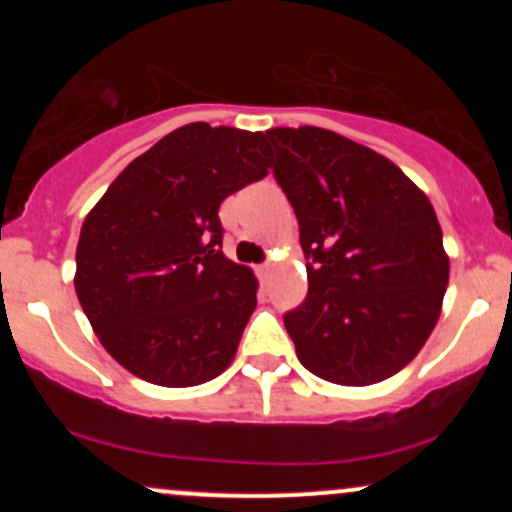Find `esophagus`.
Instances as JSON below:
<instances>
[{"label":"esophagus","mask_w":512,"mask_h":512,"mask_svg":"<svg viewBox=\"0 0 512 512\" xmlns=\"http://www.w3.org/2000/svg\"><path fill=\"white\" fill-rule=\"evenodd\" d=\"M270 270H272V262H262V265H257V275H260L262 280H265V277L270 275Z\"/></svg>","instance_id":"34e87169"}]
</instances>
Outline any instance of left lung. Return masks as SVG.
I'll list each match as a JSON object with an SVG mask.
<instances>
[{"instance_id":"left-lung-1","label":"left lung","mask_w":512,"mask_h":512,"mask_svg":"<svg viewBox=\"0 0 512 512\" xmlns=\"http://www.w3.org/2000/svg\"><path fill=\"white\" fill-rule=\"evenodd\" d=\"M265 138L309 260L307 299L285 314L297 359L332 384H379L441 317L448 255L436 210L399 165L339 133L299 126Z\"/></svg>"}]
</instances>
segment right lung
I'll return each mask as SVG.
<instances>
[{"instance_id":"add662e5","label":"right lung","mask_w":512,"mask_h":512,"mask_svg":"<svg viewBox=\"0 0 512 512\" xmlns=\"http://www.w3.org/2000/svg\"><path fill=\"white\" fill-rule=\"evenodd\" d=\"M270 165L265 133L188 123L128 163L86 215L76 294L133 376L183 389L235 359L257 277L220 250L218 210Z\"/></svg>"}]
</instances>
